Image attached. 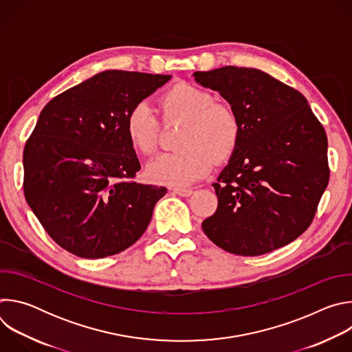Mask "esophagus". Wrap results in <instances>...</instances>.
Instances as JSON below:
<instances>
[{
	"label": "esophagus",
	"instance_id": "obj_1",
	"mask_svg": "<svg viewBox=\"0 0 352 352\" xmlns=\"http://www.w3.org/2000/svg\"><path fill=\"white\" fill-rule=\"evenodd\" d=\"M173 192L175 195H178V196H182V197H188V196H190L193 193V190L189 189V188H174Z\"/></svg>",
	"mask_w": 352,
	"mask_h": 352
}]
</instances>
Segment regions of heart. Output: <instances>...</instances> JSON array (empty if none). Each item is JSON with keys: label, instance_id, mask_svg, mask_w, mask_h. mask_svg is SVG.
<instances>
[{"label": "heart", "instance_id": "b5f03b06", "mask_svg": "<svg viewBox=\"0 0 352 352\" xmlns=\"http://www.w3.org/2000/svg\"><path fill=\"white\" fill-rule=\"evenodd\" d=\"M164 117L188 121L179 139L182 150L166 153L146 168L147 178L162 185L184 188L206 177L217 159H228L238 144L241 125L235 111L214 96L190 83H177L163 98ZM125 135L129 144L143 156L156 152L159 120L144 102L135 104L125 120Z\"/></svg>", "mask_w": 352, "mask_h": 352}]
</instances>
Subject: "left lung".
Returning <instances> with one entry per match:
<instances>
[{
    "mask_svg": "<svg viewBox=\"0 0 352 352\" xmlns=\"http://www.w3.org/2000/svg\"><path fill=\"white\" fill-rule=\"evenodd\" d=\"M235 111L241 135L213 184L219 206L202 223L217 246L241 256L281 248L311 226L329 184L327 136L298 90L255 68L195 72Z\"/></svg>",
    "mask_w": 352,
    "mask_h": 352,
    "instance_id": "8db88e82",
    "label": "left lung"
}]
</instances>
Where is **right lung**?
<instances>
[{"label": "right lung", "instance_id": "1", "mask_svg": "<svg viewBox=\"0 0 352 352\" xmlns=\"http://www.w3.org/2000/svg\"><path fill=\"white\" fill-rule=\"evenodd\" d=\"M171 75L104 71L48 102L23 150L26 202L68 252L98 259L135 243L167 189L133 181L129 110Z\"/></svg>", "mask_w": 352, "mask_h": 352}]
</instances>
